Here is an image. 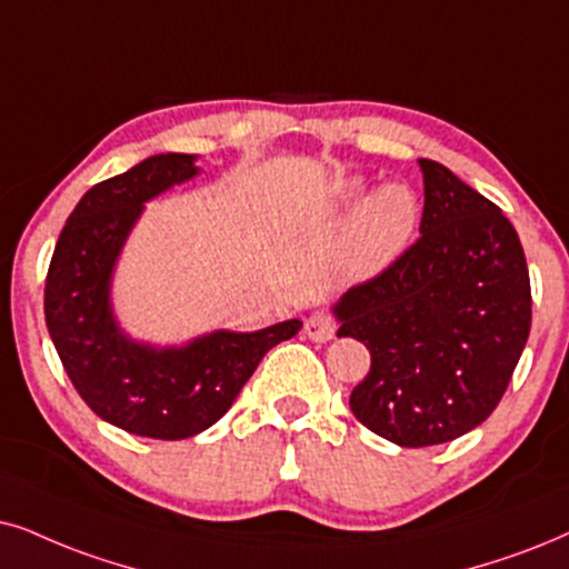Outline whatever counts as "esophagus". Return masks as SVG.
Returning a JSON list of instances; mask_svg holds the SVG:
<instances>
[{
  "mask_svg": "<svg viewBox=\"0 0 569 569\" xmlns=\"http://www.w3.org/2000/svg\"><path fill=\"white\" fill-rule=\"evenodd\" d=\"M305 333L309 341L326 343L336 336V322L330 320V315H326V312H315V315H309V320L305 322Z\"/></svg>",
  "mask_w": 569,
  "mask_h": 569,
  "instance_id": "obj_1",
  "label": "esophagus"
}]
</instances>
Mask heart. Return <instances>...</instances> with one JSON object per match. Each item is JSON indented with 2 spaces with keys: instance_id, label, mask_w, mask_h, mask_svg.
I'll return each instance as SVG.
<instances>
[{
  "instance_id": "b5f03b06",
  "label": "heart",
  "mask_w": 569,
  "mask_h": 569,
  "mask_svg": "<svg viewBox=\"0 0 569 569\" xmlns=\"http://www.w3.org/2000/svg\"><path fill=\"white\" fill-rule=\"evenodd\" d=\"M362 178L338 186L336 204L355 210L341 247V262L355 278H376L405 254L420 220V199L407 183H383L365 193Z\"/></svg>"
}]
</instances>
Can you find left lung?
<instances>
[{
    "label": "left lung",
    "mask_w": 569,
    "mask_h": 569,
    "mask_svg": "<svg viewBox=\"0 0 569 569\" xmlns=\"http://www.w3.org/2000/svg\"><path fill=\"white\" fill-rule=\"evenodd\" d=\"M417 164L420 239L333 305L336 336L370 349L351 412L409 449L478 428L505 397L530 333V278L512 222L449 168Z\"/></svg>",
    "instance_id": "1"
}]
</instances>
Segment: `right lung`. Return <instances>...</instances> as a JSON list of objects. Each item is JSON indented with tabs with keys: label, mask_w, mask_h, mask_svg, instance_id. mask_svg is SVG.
Returning a JSON list of instances; mask_svg holds the SVG:
<instances>
[{
	"label": "right lung",
	"mask_w": 569,
	"mask_h": 569,
	"mask_svg": "<svg viewBox=\"0 0 569 569\" xmlns=\"http://www.w3.org/2000/svg\"><path fill=\"white\" fill-rule=\"evenodd\" d=\"M197 154H154L83 193L64 222L44 289L47 328L62 368L102 420L133 436L181 441L231 409L260 359L301 320L186 343L139 341L118 322L112 278L147 201L199 176Z\"/></svg>",
	"instance_id": "add662e5"
}]
</instances>
